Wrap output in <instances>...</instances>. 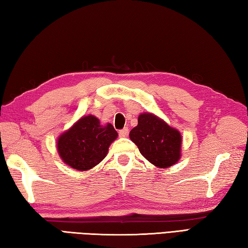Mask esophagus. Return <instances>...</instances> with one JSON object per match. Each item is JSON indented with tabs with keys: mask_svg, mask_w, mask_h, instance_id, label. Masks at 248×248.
<instances>
[{
	"mask_svg": "<svg viewBox=\"0 0 248 248\" xmlns=\"http://www.w3.org/2000/svg\"><path fill=\"white\" fill-rule=\"evenodd\" d=\"M127 134H128V128L127 127H124L123 129L119 130V136H120V137H126V136H127Z\"/></svg>",
	"mask_w": 248,
	"mask_h": 248,
	"instance_id": "34e87169",
	"label": "esophagus"
}]
</instances>
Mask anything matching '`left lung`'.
<instances>
[{
	"mask_svg": "<svg viewBox=\"0 0 248 248\" xmlns=\"http://www.w3.org/2000/svg\"><path fill=\"white\" fill-rule=\"evenodd\" d=\"M129 138L140 153L159 168H168L180 159L181 134L153 114H140Z\"/></svg>",
	"mask_w": 248,
	"mask_h": 248,
	"instance_id": "obj_1",
	"label": "left lung"
}]
</instances>
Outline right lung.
Masks as SVG:
<instances>
[{
    "mask_svg": "<svg viewBox=\"0 0 248 248\" xmlns=\"http://www.w3.org/2000/svg\"><path fill=\"white\" fill-rule=\"evenodd\" d=\"M118 137L111 124L100 126L97 118L80 119L58 140V151L65 164L80 171L98 165L107 155L109 145Z\"/></svg>",
    "mask_w": 248,
    "mask_h": 248,
    "instance_id": "right-lung-1",
    "label": "right lung"
}]
</instances>
